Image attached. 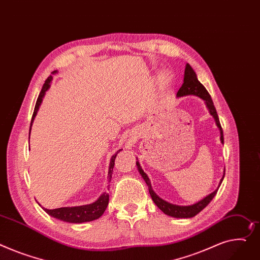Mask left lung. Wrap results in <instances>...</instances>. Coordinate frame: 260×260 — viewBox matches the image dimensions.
<instances>
[{
	"mask_svg": "<svg viewBox=\"0 0 260 260\" xmlns=\"http://www.w3.org/2000/svg\"><path fill=\"white\" fill-rule=\"evenodd\" d=\"M187 95H196V96H199L200 98H202V99H204L206 101L207 108H208L210 114L214 117L216 125L218 126V128L220 131V141H221V143H223L222 128H221V125H220V122H219V119H218L216 110L214 108L213 101L211 99V96L208 93V91L205 89V86L199 81L196 72L193 71V69L191 68V66H190L189 63H187L186 68H185L184 82H183L182 86H181L180 90L177 93L178 97H183V96H187ZM136 164L138 166V170H139L140 175L142 176V178L144 179V181L146 182V184L148 186L149 193H150V197H151L153 203L159 207L160 210H162L165 214H167L169 216H174V217H178V218H190V217L196 216L199 212H201L205 208V207L213 200V198L215 197L217 190H218V188H217L216 190H214L212 193H210L209 196H207L205 199H203L202 201H200V202H198V203H196L193 205H190V206L172 205V204L162 200L161 198H159L157 194H155V192L153 191L152 188H151L150 181H149L147 175L143 171L142 167L140 166L139 162H137ZM223 176H224V174H223ZM222 179H223V177H222ZM222 179L220 180L219 186H220V184L222 182Z\"/></svg>",
	"mask_w": 260,
	"mask_h": 260,
	"instance_id": "8db88e82",
	"label": "left lung"
}]
</instances>
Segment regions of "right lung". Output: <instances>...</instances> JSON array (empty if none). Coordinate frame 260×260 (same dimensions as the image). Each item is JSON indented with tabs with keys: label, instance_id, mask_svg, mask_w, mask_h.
<instances>
[{
	"label": "right lung",
	"instance_id": "1",
	"mask_svg": "<svg viewBox=\"0 0 260 260\" xmlns=\"http://www.w3.org/2000/svg\"><path fill=\"white\" fill-rule=\"evenodd\" d=\"M52 73H56V71L52 72ZM51 80H52V76H49L43 85L42 91H41V93L38 97L37 103H36V108H34V111H33V115H32V119H31V125H32L33 120H34V117H36L38 110L41 106L43 97H44L46 91L50 88ZM30 131H31V127H30ZM29 137H30V134H29ZM121 149H119L111 159L110 169H109V180H108L109 183L111 182V179H112L113 168L115 165V159L117 157V153ZM109 187H110V185H108V187H107L108 190H109ZM108 204H109V193H108V191H106L99 197V199L96 202H94L93 204H90V205H83V206H77V207H62V208H57V209H52V210L44 209V210L51 216L56 217L63 221L77 223V222H84V221H92L94 219L99 218L103 214V212L106 211Z\"/></svg>",
	"mask_w": 260,
	"mask_h": 260
}]
</instances>
